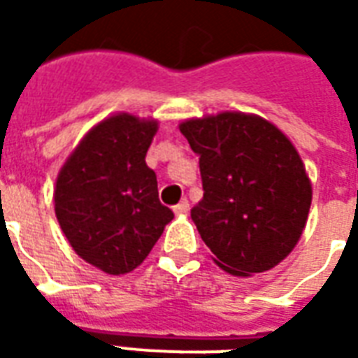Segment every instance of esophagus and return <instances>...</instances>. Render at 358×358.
<instances>
[{
	"instance_id": "1",
	"label": "esophagus",
	"mask_w": 358,
	"mask_h": 358,
	"mask_svg": "<svg viewBox=\"0 0 358 358\" xmlns=\"http://www.w3.org/2000/svg\"><path fill=\"white\" fill-rule=\"evenodd\" d=\"M174 215H187V210H189V203H187V199H182V201L174 207Z\"/></svg>"
}]
</instances>
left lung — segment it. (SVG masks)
I'll list each match as a JSON object with an SVG mask.
<instances>
[{
  "mask_svg": "<svg viewBox=\"0 0 358 358\" xmlns=\"http://www.w3.org/2000/svg\"><path fill=\"white\" fill-rule=\"evenodd\" d=\"M178 128L199 155L203 199L192 220L213 261L234 276L274 268L301 240L313 201L295 145L270 120L240 110Z\"/></svg>",
  "mask_w": 358,
  "mask_h": 358,
  "instance_id": "obj_1",
  "label": "left lung"
}]
</instances>
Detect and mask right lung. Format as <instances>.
Returning <instances> with one entry per match:
<instances>
[{"mask_svg": "<svg viewBox=\"0 0 358 358\" xmlns=\"http://www.w3.org/2000/svg\"><path fill=\"white\" fill-rule=\"evenodd\" d=\"M157 118L115 113L92 126L61 166L55 217L86 263L113 276L138 268L174 215L145 163Z\"/></svg>", "mask_w": 358, "mask_h": 358, "instance_id": "obj_1", "label": "right lung"}]
</instances>
